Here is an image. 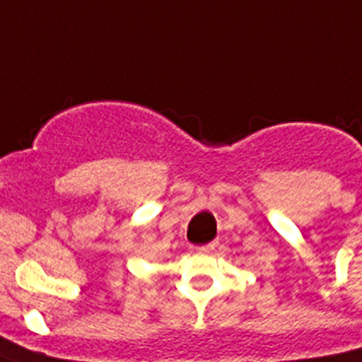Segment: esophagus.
I'll list each match as a JSON object with an SVG mask.
<instances>
[{
    "mask_svg": "<svg viewBox=\"0 0 362 362\" xmlns=\"http://www.w3.org/2000/svg\"><path fill=\"white\" fill-rule=\"evenodd\" d=\"M216 248H217V241H212V243H209V245L197 246L196 250L201 252V254H204V252H212V250H216Z\"/></svg>",
    "mask_w": 362,
    "mask_h": 362,
    "instance_id": "34e87169",
    "label": "esophagus"
}]
</instances>
